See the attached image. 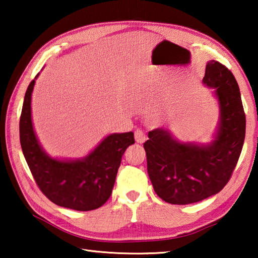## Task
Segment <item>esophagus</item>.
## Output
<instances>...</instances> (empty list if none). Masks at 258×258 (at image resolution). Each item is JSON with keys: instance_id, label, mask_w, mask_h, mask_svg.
Here are the masks:
<instances>
[{"instance_id": "1", "label": "esophagus", "mask_w": 258, "mask_h": 258, "mask_svg": "<svg viewBox=\"0 0 258 258\" xmlns=\"http://www.w3.org/2000/svg\"><path fill=\"white\" fill-rule=\"evenodd\" d=\"M134 138H135V141L138 143H143L147 140V137L145 132H143L142 130H137L134 133Z\"/></svg>"}]
</instances>
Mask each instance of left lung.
Segmentation results:
<instances>
[{"label": "left lung", "instance_id": "obj_1", "mask_svg": "<svg viewBox=\"0 0 258 258\" xmlns=\"http://www.w3.org/2000/svg\"><path fill=\"white\" fill-rule=\"evenodd\" d=\"M203 83L214 89L220 120L207 145L180 142L168 128L148 133L145 142L148 174L158 197L173 205L202 202L229 182L241 154L246 115L233 74L215 60L208 61Z\"/></svg>", "mask_w": 258, "mask_h": 258}]
</instances>
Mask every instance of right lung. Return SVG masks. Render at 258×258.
<instances>
[{"instance_id":"right-lung-1","label":"right lung","mask_w":258,"mask_h":258,"mask_svg":"<svg viewBox=\"0 0 258 258\" xmlns=\"http://www.w3.org/2000/svg\"><path fill=\"white\" fill-rule=\"evenodd\" d=\"M35 80L26 91L19 123L21 149L35 181L58 206L81 212L101 207L110 197L121 157L134 143V133L109 134L81 159L52 158L40 145L33 127L30 104Z\"/></svg>"}]
</instances>
